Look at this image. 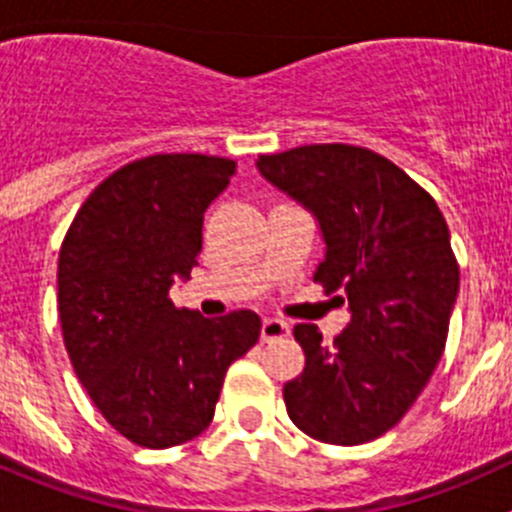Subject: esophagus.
I'll use <instances>...</instances> for the list:
<instances>
[{
  "instance_id": "1",
  "label": "esophagus",
  "mask_w": 512,
  "mask_h": 512,
  "mask_svg": "<svg viewBox=\"0 0 512 512\" xmlns=\"http://www.w3.org/2000/svg\"><path fill=\"white\" fill-rule=\"evenodd\" d=\"M285 337H289V324L285 319L265 317V322H262V342H275V339Z\"/></svg>"
}]
</instances>
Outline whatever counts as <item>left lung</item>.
Listing matches in <instances>:
<instances>
[{
    "instance_id": "8db88e82",
    "label": "left lung",
    "mask_w": 512,
    "mask_h": 512,
    "mask_svg": "<svg viewBox=\"0 0 512 512\" xmlns=\"http://www.w3.org/2000/svg\"><path fill=\"white\" fill-rule=\"evenodd\" d=\"M255 165L317 220L314 282L342 289L352 317L334 344L317 324L294 327L307 364L285 384L287 414L322 443L374 441L414 406L446 347L458 297L446 220L399 165L366 148L319 143Z\"/></svg>"
}]
</instances>
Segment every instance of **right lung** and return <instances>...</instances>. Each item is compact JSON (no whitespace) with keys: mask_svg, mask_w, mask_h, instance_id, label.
Listing matches in <instances>:
<instances>
[{"mask_svg":"<svg viewBox=\"0 0 512 512\" xmlns=\"http://www.w3.org/2000/svg\"><path fill=\"white\" fill-rule=\"evenodd\" d=\"M235 160L160 153L86 198L59 252V319L76 376L128 441L170 448L215 416L227 366L260 339L250 309L205 319L170 302L203 247V213Z\"/></svg>","mask_w":512,"mask_h":512,"instance_id":"add662e5","label":"right lung"}]
</instances>
